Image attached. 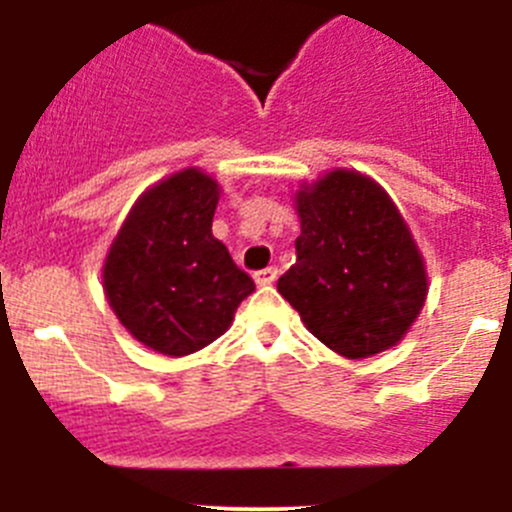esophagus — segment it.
Segmentation results:
<instances>
[{"mask_svg": "<svg viewBox=\"0 0 512 512\" xmlns=\"http://www.w3.org/2000/svg\"><path fill=\"white\" fill-rule=\"evenodd\" d=\"M277 280V267H265V270L255 272L257 285H272Z\"/></svg>", "mask_w": 512, "mask_h": 512, "instance_id": "esophagus-1", "label": "esophagus"}]
</instances>
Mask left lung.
<instances>
[{"label":"left lung","instance_id":"left-lung-1","mask_svg":"<svg viewBox=\"0 0 512 512\" xmlns=\"http://www.w3.org/2000/svg\"><path fill=\"white\" fill-rule=\"evenodd\" d=\"M297 262L277 289L304 327L347 359L396 347L428 294V272L394 200L369 175L334 168L294 193Z\"/></svg>","mask_w":512,"mask_h":512}]
</instances>
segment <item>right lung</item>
<instances>
[{
	"instance_id": "1",
	"label": "right lung",
	"mask_w": 512,
	"mask_h": 512,
	"mask_svg": "<svg viewBox=\"0 0 512 512\" xmlns=\"http://www.w3.org/2000/svg\"><path fill=\"white\" fill-rule=\"evenodd\" d=\"M220 185L183 168L141 193L103 260V292L136 342L188 356L223 337L255 292L250 275L213 237Z\"/></svg>"
}]
</instances>
